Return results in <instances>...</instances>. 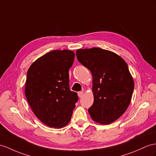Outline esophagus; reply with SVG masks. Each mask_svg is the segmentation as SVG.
Segmentation results:
<instances>
[{"label":"esophagus","instance_id":"obj_1","mask_svg":"<svg viewBox=\"0 0 156 156\" xmlns=\"http://www.w3.org/2000/svg\"><path fill=\"white\" fill-rule=\"evenodd\" d=\"M78 96L79 98H81L83 96V91H79L78 92Z\"/></svg>","mask_w":156,"mask_h":156}]
</instances>
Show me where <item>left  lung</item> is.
<instances>
[{
	"mask_svg": "<svg viewBox=\"0 0 156 156\" xmlns=\"http://www.w3.org/2000/svg\"><path fill=\"white\" fill-rule=\"evenodd\" d=\"M77 59L93 75L94 102L89 108L94 121L115 122L130 103L134 83L126 62L114 52L99 48L79 49Z\"/></svg>",
	"mask_w": 156,
	"mask_h": 156,
	"instance_id": "obj_1",
	"label": "left lung"
}]
</instances>
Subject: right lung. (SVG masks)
Listing matches in <instances>:
<instances>
[{
  "instance_id": "1",
  "label": "right lung",
  "mask_w": 156,
  "mask_h": 156,
  "mask_svg": "<svg viewBox=\"0 0 156 156\" xmlns=\"http://www.w3.org/2000/svg\"><path fill=\"white\" fill-rule=\"evenodd\" d=\"M75 54L70 50H54L34 62L28 70L25 94L34 115L51 128L69 123L77 93L70 90L69 69Z\"/></svg>"
}]
</instances>
